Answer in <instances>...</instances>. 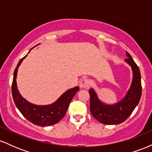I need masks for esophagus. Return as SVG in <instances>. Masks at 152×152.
Masks as SVG:
<instances>
[{
    "instance_id": "1",
    "label": "esophagus",
    "mask_w": 152,
    "mask_h": 152,
    "mask_svg": "<svg viewBox=\"0 0 152 152\" xmlns=\"http://www.w3.org/2000/svg\"><path fill=\"white\" fill-rule=\"evenodd\" d=\"M79 86L81 88H86L89 86V80L88 78H83L80 81Z\"/></svg>"
}]
</instances>
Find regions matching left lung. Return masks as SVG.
I'll use <instances>...</instances> for the list:
<instances>
[{
  "label": "left lung",
  "instance_id": "8db88e82",
  "mask_svg": "<svg viewBox=\"0 0 152 152\" xmlns=\"http://www.w3.org/2000/svg\"><path fill=\"white\" fill-rule=\"evenodd\" d=\"M125 59L132 68L133 78L129 89L121 101L114 104L102 102L93 88L89 90L90 110L91 115L100 123L104 124H119L126 119L138 105L142 96L141 74L139 67L128 52Z\"/></svg>",
  "mask_w": 152,
  "mask_h": 152
}]
</instances>
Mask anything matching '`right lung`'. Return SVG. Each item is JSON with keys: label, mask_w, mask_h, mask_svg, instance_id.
<instances>
[{"label": "right lung", "mask_w": 152, "mask_h": 152, "mask_svg": "<svg viewBox=\"0 0 152 152\" xmlns=\"http://www.w3.org/2000/svg\"><path fill=\"white\" fill-rule=\"evenodd\" d=\"M38 45L39 44H37L36 46ZM34 47H33L32 48H34ZM31 50H29L28 53H30ZM26 56L27 55L19 61L13 73V83H12V95H13V101L16 107L18 108L23 116L31 123L40 126H51L58 123L65 116L73 97L79 90V88L76 86L67 90L55 102L48 105H36L28 102L19 93L16 83L18 67Z\"/></svg>", "instance_id": "add662e5"}]
</instances>
